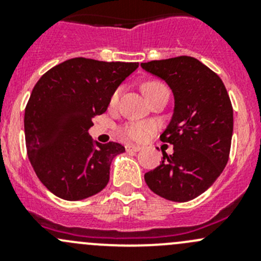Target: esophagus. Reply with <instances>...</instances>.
<instances>
[{
	"label": "esophagus",
	"mask_w": 261,
	"mask_h": 261,
	"mask_svg": "<svg viewBox=\"0 0 261 261\" xmlns=\"http://www.w3.org/2000/svg\"><path fill=\"white\" fill-rule=\"evenodd\" d=\"M125 147H126V151H134V152H136V151H140V150H141V146H139V145H133V144H127V145H126Z\"/></svg>",
	"instance_id": "esophagus-1"
}]
</instances>
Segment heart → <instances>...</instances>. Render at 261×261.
Wrapping results in <instances>:
<instances>
[{
    "mask_svg": "<svg viewBox=\"0 0 261 261\" xmlns=\"http://www.w3.org/2000/svg\"><path fill=\"white\" fill-rule=\"evenodd\" d=\"M164 88H167V87L159 81H149L143 84V91L147 98L151 97L152 94L156 93L158 91ZM120 89H116L114 92V94H112L111 97V105L117 103L118 98H120ZM152 130H154V125L150 122H133L122 126V127H121V134H122L125 138L130 139V140L140 141L143 140V139H145L147 134L151 133Z\"/></svg>",
    "mask_w": 261,
    "mask_h": 261,
    "instance_id": "heart-1",
    "label": "heart"
}]
</instances>
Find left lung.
Masks as SVG:
<instances>
[{"mask_svg":"<svg viewBox=\"0 0 261 261\" xmlns=\"http://www.w3.org/2000/svg\"><path fill=\"white\" fill-rule=\"evenodd\" d=\"M146 72L162 78L174 94V112L163 143L159 167L144 178L158 196L187 202L206 192L228 162L233 130V110L226 87L213 70L187 55L141 63Z\"/></svg>","mask_w":261,"mask_h":261,"instance_id":"1","label":"left lung"}]
</instances>
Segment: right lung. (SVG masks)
Listing matches in <instances>:
<instances>
[{
  "mask_svg": "<svg viewBox=\"0 0 261 261\" xmlns=\"http://www.w3.org/2000/svg\"><path fill=\"white\" fill-rule=\"evenodd\" d=\"M139 63L73 58L49 69L34 87L25 109L29 160L41 183L57 197L80 201L110 180L121 144H99L88 135L92 118L106 112L117 87Z\"/></svg>",
  "mask_w": 261,
  "mask_h": 261,
  "instance_id": "obj_1",
  "label": "right lung"
}]
</instances>
